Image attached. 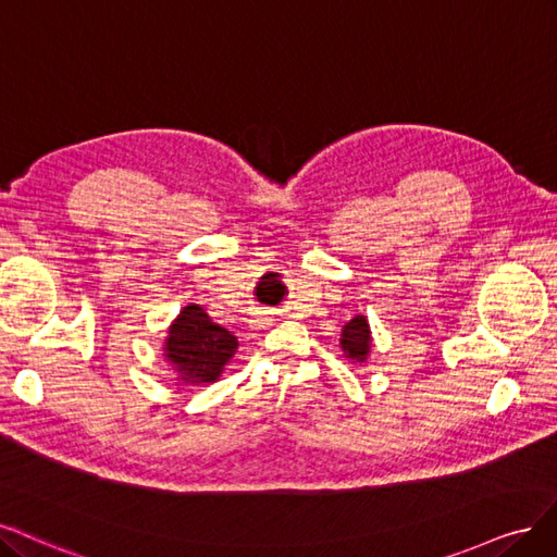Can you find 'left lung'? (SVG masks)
<instances>
[{
    "instance_id": "left-lung-1",
    "label": "left lung",
    "mask_w": 557,
    "mask_h": 557,
    "mask_svg": "<svg viewBox=\"0 0 557 557\" xmlns=\"http://www.w3.org/2000/svg\"><path fill=\"white\" fill-rule=\"evenodd\" d=\"M347 358L354 363H363L370 354V326L366 317H354L349 324L343 329V337H339Z\"/></svg>"
}]
</instances>
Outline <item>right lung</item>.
Listing matches in <instances>:
<instances>
[{
    "instance_id": "right-lung-1",
    "label": "right lung",
    "mask_w": 557,
    "mask_h": 557,
    "mask_svg": "<svg viewBox=\"0 0 557 557\" xmlns=\"http://www.w3.org/2000/svg\"><path fill=\"white\" fill-rule=\"evenodd\" d=\"M236 347L238 339L220 324H212L203 308L187 305L169 331L164 356L181 372L183 382L203 384L218 380Z\"/></svg>"
}]
</instances>
